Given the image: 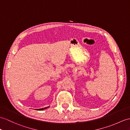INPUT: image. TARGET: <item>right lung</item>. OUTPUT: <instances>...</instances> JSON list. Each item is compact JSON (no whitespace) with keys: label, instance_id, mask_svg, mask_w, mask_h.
<instances>
[{"label":"right lung","instance_id":"obj_1","mask_svg":"<svg viewBox=\"0 0 130 130\" xmlns=\"http://www.w3.org/2000/svg\"><path fill=\"white\" fill-rule=\"evenodd\" d=\"M50 107V106H48V107H44V108H41V109H36V110H45V109H47V108H48V107Z\"/></svg>","mask_w":130,"mask_h":130}]
</instances>
